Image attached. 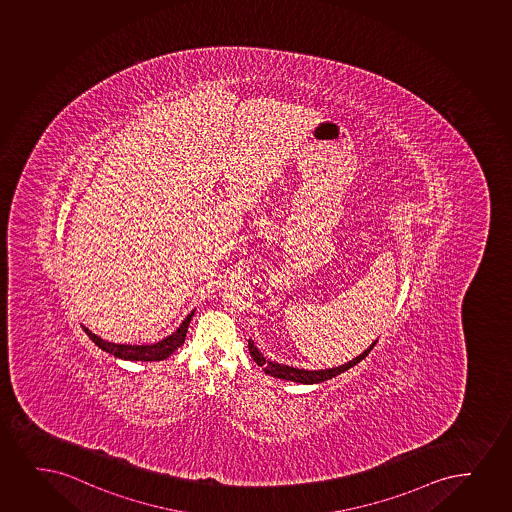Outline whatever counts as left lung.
Returning a JSON list of instances; mask_svg holds the SVG:
<instances>
[{
  "label": "left lung",
  "instance_id": "obj_1",
  "mask_svg": "<svg viewBox=\"0 0 512 512\" xmlns=\"http://www.w3.org/2000/svg\"><path fill=\"white\" fill-rule=\"evenodd\" d=\"M374 344H376V341L370 344L369 348L363 351L362 355L356 356L350 362L343 363L339 367L322 370L298 369V367H291V365H285V363L266 360V356L256 348L253 339H249V353L253 356L254 362L258 363L259 367H263L265 374H268V376L284 379V381L299 382V384H318V382H324L327 379L339 376V374H343L344 370L351 369L356 363L362 362L363 358L369 355L370 350L374 348Z\"/></svg>",
  "mask_w": 512,
  "mask_h": 512
}]
</instances>
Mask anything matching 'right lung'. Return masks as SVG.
Masks as SVG:
<instances>
[{"label":"right lung","mask_w":512,"mask_h":512,"mask_svg":"<svg viewBox=\"0 0 512 512\" xmlns=\"http://www.w3.org/2000/svg\"><path fill=\"white\" fill-rule=\"evenodd\" d=\"M194 313L195 310L190 311L173 334H169L168 337H164V339L154 344L109 343V341H104L102 337H98L97 334H93L85 325H83V329H85L86 334L90 336L91 341L97 344L100 350L107 351V353L116 356V358L131 360V362H161V360H166L168 356L173 355L185 343L188 324H190V320L194 317Z\"/></svg>","instance_id":"right-lung-1"}]
</instances>
